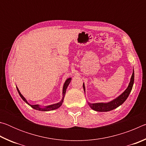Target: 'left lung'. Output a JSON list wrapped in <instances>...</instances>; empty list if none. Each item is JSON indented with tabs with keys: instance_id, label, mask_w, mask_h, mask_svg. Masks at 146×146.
Returning <instances> with one entry per match:
<instances>
[{
	"instance_id": "obj_1",
	"label": "left lung",
	"mask_w": 146,
	"mask_h": 146,
	"mask_svg": "<svg viewBox=\"0 0 146 146\" xmlns=\"http://www.w3.org/2000/svg\"><path fill=\"white\" fill-rule=\"evenodd\" d=\"M133 83H134V70H133L129 86H128V87L127 88L126 90L123 91L119 97H118L117 98H116L115 99L113 100L112 101H111V102H108V103H95V104L88 103V104L92 110L96 111L106 112V111H110L114 110V109L118 108V106L122 105V104L125 102V100L127 99L130 92L131 91ZM83 88L85 92V86H84V83H83Z\"/></svg>"
}]
</instances>
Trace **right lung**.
Instances as JSON below:
<instances>
[{
  "label": "right lung",
  "mask_w": 146,
  "mask_h": 146,
  "mask_svg": "<svg viewBox=\"0 0 146 146\" xmlns=\"http://www.w3.org/2000/svg\"><path fill=\"white\" fill-rule=\"evenodd\" d=\"M71 80V78H69L67 79V80H66L65 83H64V86H63V91H62L63 97H62V100L60 101V102H58V103L55 104H52V105H49V106H46V107H44V108H41L40 106H38V105H31V104H29L28 102V101L26 100V98L23 97V95H22V94L21 93V92H20V91L19 90V89H18V88H17V91H18L19 95L21 96V97L22 98V99H23L26 104H28L29 106H30L32 108H33V109H35V110H36L42 111H49L56 110V109H58V108L60 107L61 105H62V102H63L64 97H65L66 89H67L68 86L69 85V84L70 83Z\"/></svg>",
  "instance_id": "add662e5"
}]
</instances>
